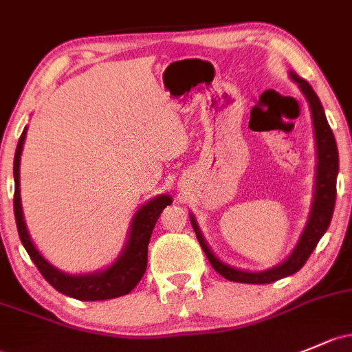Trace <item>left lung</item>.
I'll list each match as a JSON object with an SVG mask.
<instances>
[{"label": "left lung", "instance_id": "8db88e82", "mask_svg": "<svg viewBox=\"0 0 352 352\" xmlns=\"http://www.w3.org/2000/svg\"><path fill=\"white\" fill-rule=\"evenodd\" d=\"M290 79L298 84L300 91L309 101L310 113H312V123H314V135H316V146H317V170H316V190H314V202L312 209H310L309 221H307L305 228H303L300 239H298L297 246L290 253V256L283 261V263L273 266V268L265 270V272H246V270H238L234 266H229L223 263L216 254L210 251L207 246L204 236H202L201 229H199L197 221L190 214V223L194 228L195 234H197L199 243H201L202 250H204L207 260L212 265L219 275H223L229 282L238 283H272L276 280L285 278L288 275H294L298 270L305 265L312 251L316 250L317 243L327 231L329 224H331L332 212H334L336 204V180H338L339 173V155L338 145H336L334 133L325 118L324 108L320 104L319 98L314 92L312 86L302 77H298L295 72H290Z\"/></svg>", "mask_w": 352, "mask_h": 352}]
</instances>
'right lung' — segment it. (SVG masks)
<instances>
[{
  "label": "right lung",
  "instance_id": "obj_1",
  "mask_svg": "<svg viewBox=\"0 0 352 352\" xmlns=\"http://www.w3.org/2000/svg\"><path fill=\"white\" fill-rule=\"evenodd\" d=\"M25 138H27V128L21 133L16 151H14V219H16L21 244L25 246V250H27L32 261L38 268V272L42 273L43 278L55 290L67 295V297L77 298V300H108V298H116L129 294L145 275L148 263V243H150L151 232H153V228L157 224L158 217H160L162 210L168 204H172V197L166 194L157 195V197L148 201L146 204H143L136 210L135 217L131 219L128 241L113 265L108 266L106 270H101V272L87 273V275H69V273H64L55 268V266H52L38 253L35 244L30 239L20 197V158Z\"/></svg>",
  "mask_w": 352,
  "mask_h": 352
}]
</instances>
